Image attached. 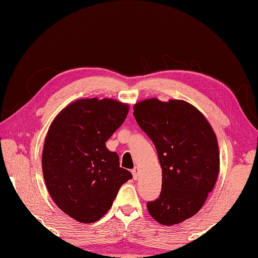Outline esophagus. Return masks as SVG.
<instances>
[{
	"label": "esophagus",
	"instance_id": "34e87169",
	"mask_svg": "<svg viewBox=\"0 0 258 258\" xmlns=\"http://www.w3.org/2000/svg\"><path fill=\"white\" fill-rule=\"evenodd\" d=\"M139 173H140V169H139V167H134V168L132 169V174H133L134 180H138V177H139Z\"/></svg>",
	"mask_w": 258,
	"mask_h": 258
}]
</instances>
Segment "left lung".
Here are the masks:
<instances>
[{"label":"left lung","mask_w":258,"mask_h":258,"mask_svg":"<svg viewBox=\"0 0 258 258\" xmlns=\"http://www.w3.org/2000/svg\"><path fill=\"white\" fill-rule=\"evenodd\" d=\"M133 115L156 147L163 172L159 198L147 204L152 218L174 225L197 214L220 171L216 134L205 116L183 100L146 99Z\"/></svg>","instance_id":"left-lung-1"}]
</instances>
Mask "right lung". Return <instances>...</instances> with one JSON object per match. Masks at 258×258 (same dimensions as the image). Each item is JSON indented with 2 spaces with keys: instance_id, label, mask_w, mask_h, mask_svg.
Wrapping results in <instances>:
<instances>
[{
  "instance_id": "right-lung-1",
  "label": "right lung",
  "mask_w": 258,
  "mask_h": 258,
  "mask_svg": "<svg viewBox=\"0 0 258 258\" xmlns=\"http://www.w3.org/2000/svg\"><path fill=\"white\" fill-rule=\"evenodd\" d=\"M127 113L128 104L117 100L80 99L50 125L42 152L45 185L56 206L77 222L99 221L132 178L106 147Z\"/></svg>"
}]
</instances>
